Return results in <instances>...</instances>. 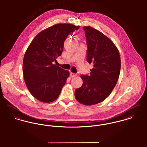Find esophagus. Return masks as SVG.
Wrapping results in <instances>:
<instances>
[{
  "instance_id": "esophagus-1",
  "label": "esophagus",
  "mask_w": 147,
  "mask_h": 147,
  "mask_svg": "<svg viewBox=\"0 0 147 147\" xmlns=\"http://www.w3.org/2000/svg\"><path fill=\"white\" fill-rule=\"evenodd\" d=\"M70 76H71V78L75 77V76H76V74H74V73H72V72H71V73H70Z\"/></svg>"
}]
</instances>
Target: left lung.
<instances>
[{"label":"left lung","mask_w":147,"mask_h":147,"mask_svg":"<svg viewBox=\"0 0 147 147\" xmlns=\"http://www.w3.org/2000/svg\"><path fill=\"white\" fill-rule=\"evenodd\" d=\"M88 46L86 61L93 64L90 75H81L83 83L75 90L76 100L84 105L102 102L117 83L121 71L119 51L113 42L99 30L84 26Z\"/></svg>","instance_id":"1"}]
</instances>
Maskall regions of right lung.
Instances as JSON below:
<instances>
[{"label":"right lung","instance_id":"obj_1","mask_svg":"<svg viewBox=\"0 0 147 147\" xmlns=\"http://www.w3.org/2000/svg\"><path fill=\"white\" fill-rule=\"evenodd\" d=\"M79 27L67 23L54 25L40 32L27 48L22 64L24 81L40 101L49 103L58 98L69 72L53 62L61 55L68 35Z\"/></svg>","mask_w":147,"mask_h":147}]
</instances>
